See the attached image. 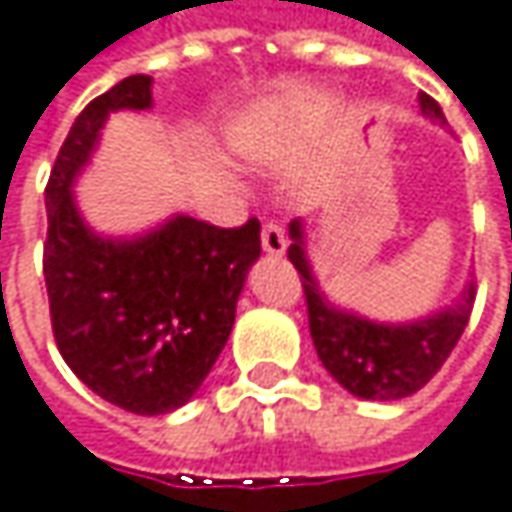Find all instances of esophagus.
I'll return each instance as SVG.
<instances>
[{
	"instance_id": "1",
	"label": "esophagus",
	"mask_w": 512,
	"mask_h": 512,
	"mask_svg": "<svg viewBox=\"0 0 512 512\" xmlns=\"http://www.w3.org/2000/svg\"><path fill=\"white\" fill-rule=\"evenodd\" d=\"M260 243H263V252H269V255L287 252V237H284V228L278 222H266L260 228Z\"/></svg>"
}]
</instances>
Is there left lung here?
Listing matches in <instances>:
<instances>
[{"label": "left lung", "instance_id": "1", "mask_svg": "<svg viewBox=\"0 0 512 512\" xmlns=\"http://www.w3.org/2000/svg\"><path fill=\"white\" fill-rule=\"evenodd\" d=\"M419 105L425 117L445 122L442 108L428 93H419ZM290 237L293 246L287 249V257L302 275L310 337L331 378L351 395L372 401H395L422 390L440 372L469 325L475 281H469L463 293L434 316L404 325L369 322L351 310L334 307L319 290L304 255L302 219L290 222Z\"/></svg>", "mask_w": 512, "mask_h": 512}]
</instances>
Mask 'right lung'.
I'll return each mask as SVG.
<instances>
[{
  "instance_id": "obj_1",
  "label": "right lung",
  "mask_w": 512,
  "mask_h": 512,
  "mask_svg": "<svg viewBox=\"0 0 512 512\" xmlns=\"http://www.w3.org/2000/svg\"><path fill=\"white\" fill-rule=\"evenodd\" d=\"M122 108H152L149 75L122 78L72 122L46 184L43 278L52 334L72 372L128 413L161 416L196 395L225 349L260 257V222L219 228L178 213L131 240L90 231L72 184L108 114Z\"/></svg>"
}]
</instances>
